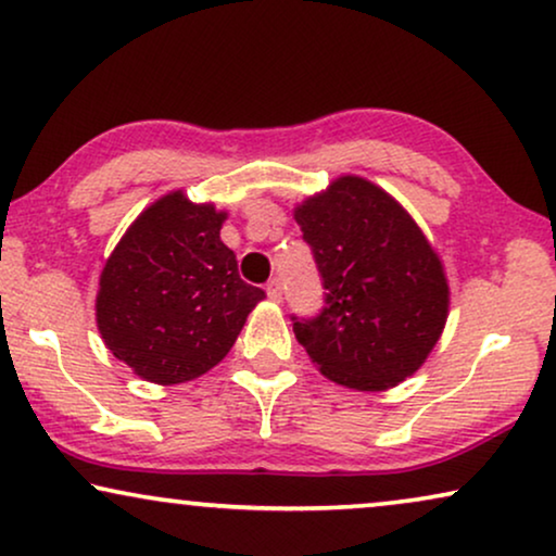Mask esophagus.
I'll list each match as a JSON object with an SVG mask.
<instances>
[{
	"label": "esophagus",
	"instance_id": "esophagus-1",
	"mask_svg": "<svg viewBox=\"0 0 556 556\" xmlns=\"http://www.w3.org/2000/svg\"><path fill=\"white\" fill-rule=\"evenodd\" d=\"M266 294H269L271 302H282V282H279V279H271V282L266 285Z\"/></svg>",
	"mask_w": 556,
	"mask_h": 556
}]
</instances>
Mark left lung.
Segmentation results:
<instances>
[{
	"label": "left lung",
	"mask_w": 556,
	"mask_h": 556,
	"mask_svg": "<svg viewBox=\"0 0 556 556\" xmlns=\"http://www.w3.org/2000/svg\"><path fill=\"white\" fill-rule=\"evenodd\" d=\"M325 287L294 336L340 387L383 391L419 371L450 313L438 251L404 205L358 175H340L294 208Z\"/></svg>",
	"instance_id": "1"
}]
</instances>
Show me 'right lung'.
<instances>
[{
    "label": "right lung",
    "mask_w": 556,
    "mask_h": 556,
    "mask_svg": "<svg viewBox=\"0 0 556 556\" xmlns=\"http://www.w3.org/2000/svg\"><path fill=\"white\" fill-rule=\"evenodd\" d=\"M226 211L173 190L139 213L103 264L96 325L144 381L173 387L208 374L266 294L239 277L220 241Z\"/></svg>",
    "instance_id": "obj_1"
}]
</instances>
